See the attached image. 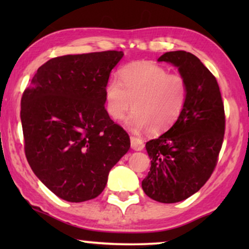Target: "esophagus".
<instances>
[{"instance_id":"obj_1","label":"esophagus","mask_w":249,"mask_h":249,"mask_svg":"<svg viewBox=\"0 0 249 249\" xmlns=\"http://www.w3.org/2000/svg\"><path fill=\"white\" fill-rule=\"evenodd\" d=\"M130 144H131V148L134 151H142L145 147L144 145V141L142 138L135 137V136H131L130 137Z\"/></svg>"}]
</instances>
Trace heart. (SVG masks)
<instances>
[{"label":"heart","instance_id":"b5f03b06","mask_svg":"<svg viewBox=\"0 0 249 249\" xmlns=\"http://www.w3.org/2000/svg\"><path fill=\"white\" fill-rule=\"evenodd\" d=\"M120 81L110 79L104 87L107 112L118 121L127 119L132 130L149 128L154 134L166 131L178 121L185 108L188 87L185 78L152 62H134L122 68Z\"/></svg>","mask_w":249,"mask_h":249}]
</instances>
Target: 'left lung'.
I'll use <instances>...</instances> for the list:
<instances>
[{
  "label": "left lung",
  "instance_id": "1",
  "mask_svg": "<svg viewBox=\"0 0 249 249\" xmlns=\"http://www.w3.org/2000/svg\"><path fill=\"white\" fill-rule=\"evenodd\" d=\"M158 61L178 68L188 87L178 121L146 142L151 169L142 181V190L156 202L171 204L194 195L210 179L222 147L226 117L215 77L198 57L173 51Z\"/></svg>",
  "mask_w": 249,
  "mask_h": 249
}]
</instances>
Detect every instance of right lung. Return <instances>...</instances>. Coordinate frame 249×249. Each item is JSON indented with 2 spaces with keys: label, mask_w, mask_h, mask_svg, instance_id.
I'll return each mask as SVG.
<instances>
[{
  "label": "right lung",
  "mask_w": 249,
  "mask_h": 249,
  "mask_svg": "<svg viewBox=\"0 0 249 249\" xmlns=\"http://www.w3.org/2000/svg\"><path fill=\"white\" fill-rule=\"evenodd\" d=\"M124 52L54 57L38 68L21 98L27 161L37 178L67 202L93 199L130 138L105 110L104 87Z\"/></svg>",
  "instance_id": "obj_1"
}]
</instances>
